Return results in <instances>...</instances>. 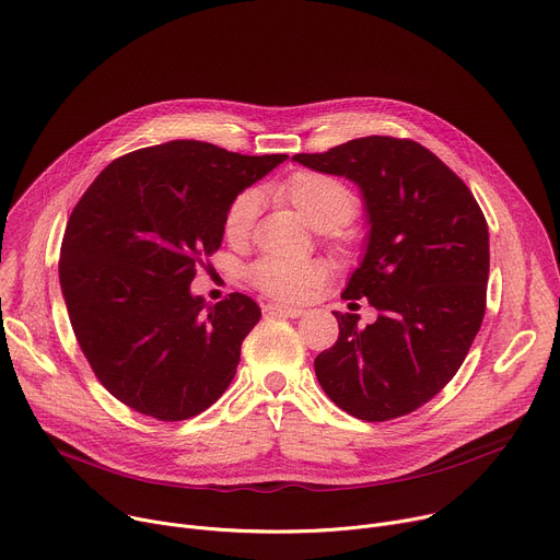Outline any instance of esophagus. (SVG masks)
I'll use <instances>...</instances> for the list:
<instances>
[{
  "instance_id": "esophagus-1",
  "label": "esophagus",
  "mask_w": 560,
  "mask_h": 560,
  "mask_svg": "<svg viewBox=\"0 0 560 560\" xmlns=\"http://www.w3.org/2000/svg\"><path fill=\"white\" fill-rule=\"evenodd\" d=\"M267 314L271 316H287V318H300L306 312L300 306H289V304H280V302H269L267 304Z\"/></svg>"
}]
</instances>
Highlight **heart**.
Instances as JSON below:
<instances>
[{"mask_svg": "<svg viewBox=\"0 0 560 560\" xmlns=\"http://www.w3.org/2000/svg\"><path fill=\"white\" fill-rule=\"evenodd\" d=\"M276 196L289 202L306 224L327 231L347 224L358 209L355 196L347 186L329 175L300 171L287 177ZM260 196L256 191H242L231 202L224 218V233L229 240H242L248 235L258 215ZM252 282L265 293L280 300H302L327 276V267L320 260H287V258H262L252 271Z\"/></svg>", "mask_w": 560, "mask_h": 560, "instance_id": "1", "label": "heart"}]
</instances>
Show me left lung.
Listing matches in <instances>:
<instances>
[{"label": "left lung", "mask_w": 560, "mask_h": 560, "mask_svg": "<svg viewBox=\"0 0 560 560\" xmlns=\"http://www.w3.org/2000/svg\"><path fill=\"white\" fill-rule=\"evenodd\" d=\"M293 160L360 189L369 233L342 298L378 308L364 329L360 316L334 312L340 334L314 362L318 383L360 420L411 413L456 376L480 329L485 215L465 182L413 140L369 136Z\"/></svg>", "instance_id": "1"}]
</instances>
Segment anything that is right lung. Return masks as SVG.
<instances>
[{
    "instance_id": "add662e5",
    "label": "right lung",
    "mask_w": 560,
    "mask_h": 560,
    "mask_svg": "<svg viewBox=\"0 0 560 560\" xmlns=\"http://www.w3.org/2000/svg\"><path fill=\"white\" fill-rule=\"evenodd\" d=\"M289 155H240L173 140L113 160L75 205L59 284L97 381L127 407L186 420L231 385L242 340L260 320L244 293H191L246 186Z\"/></svg>"
}]
</instances>
